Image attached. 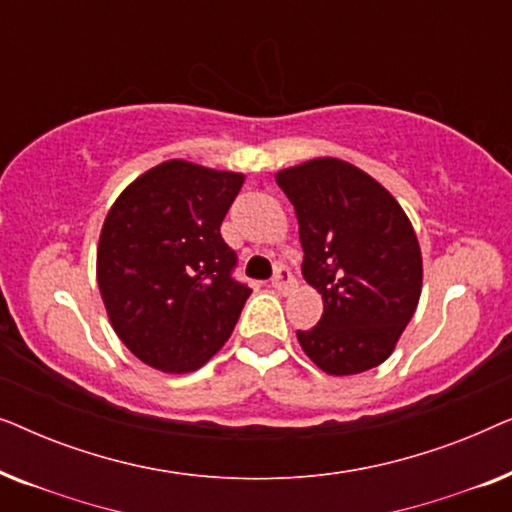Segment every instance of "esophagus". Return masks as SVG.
<instances>
[{"mask_svg": "<svg viewBox=\"0 0 512 512\" xmlns=\"http://www.w3.org/2000/svg\"><path fill=\"white\" fill-rule=\"evenodd\" d=\"M270 284H272V289L279 291V293H289V291L293 289V286H296V279H293L289 268H284V265H279L277 272H275V277H272Z\"/></svg>", "mask_w": 512, "mask_h": 512, "instance_id": "34e87169", "label": "esophagus"}]
</instances>
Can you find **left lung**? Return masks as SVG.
Masks as SVG:
<instances>
[{
	"label": "left lung",
	"mask_w": 512,
	"mask_h": 512,
	"mask_svg": "<svg viewBox=\"0 0 512 512\" xmlns=\"http://www.w3.org/2000/svg\"><path fill=\"white\" fill-rule=\"evenodd\" d=\"M296 207L303 277L324 300L303 352L328 375L380 366L417 310L422 251L394 195L340 158H314L275 174Z\"/></svg>",
	"instance_id": "1"
}]
</instances>
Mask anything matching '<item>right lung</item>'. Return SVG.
<instances>
[{
    "instance_id": "1",
    "label": "right lung",
    "mask_w": 512,
    "mask_h": 512,
    "mask_svg": "<svg viewBox=\"0 0 512 512\" xmlns=\"http://www.w3.org/2000/svg\"><path fill=\"white\" fill-rule=\"evenodd\" d=\"M244 174L165 160L111 205L97 244L109 321L146 366L181 375L212 359L251 289L235 282L221 221Z\"/></svg>"
}]
</instances>
